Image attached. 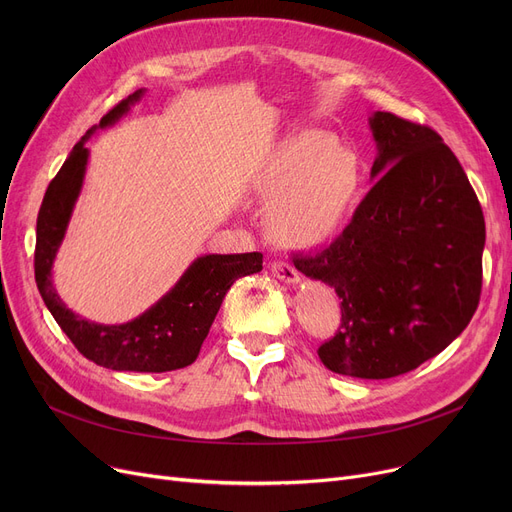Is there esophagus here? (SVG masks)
<instances>
[{
	"label": "esophagus",
	"mask_w": 512,
	"mask_h": 512,
	"mask_svg": "<svg viewBox=\"0 0 512 512\" xmlns=\"http://www.w3.org/2000/svg\"><path fill=\"white\" fill-rule=\"evenodd\" d=\"M270 267H272V274L282 282H288V284H299L301 282L299 272L294 270V265H290L286 261H272Z\"/></svg>",
	"instance_id": "1"
}]
</instances>
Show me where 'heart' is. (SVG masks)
<instances>
[{
	"instance_id": "b5f03b06",
	"label": "heart",
	"mask_w": 512,
	"mask_h": 512,
	"mask_svg": "<svg viewBox=\"0 0 512 512\" xmlns=\"http://www.w3.org/2000/svg\"><path fill=\"white\" fill-rule=\"evenodd\" d=\"M357 191L355 155L324 130H305L284 141L259 178V193L274 201L272 232L294 247H313L334 234Z\"/></svg>"
}]
</instances>
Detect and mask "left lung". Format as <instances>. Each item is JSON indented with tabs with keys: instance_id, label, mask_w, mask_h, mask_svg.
I'll return each mask as SVG.
<instances>
[{
	"instance_id": "left-lung-1",
	"label": "left lung",
	"mask_w": 512,
	"mask_h": 512,
	"mask_svg": "<svg viewBox=\"0 0 512 512\" xmlns=\"http://www.w3.org/2000/svg\"><path fill=\"white\" fill-rule=\"evenodd\" d=\"M375 182L353 222L294 267L340 297L338 334L319 346L330 371L388 380L436 357L471 321L481 294L486 222L456 155L429 126L369 118Z\"/></svg>"
}]
</instances>
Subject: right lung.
I'll return each mask as SVG.
<instances>
[{"label":"right lung","instance_id":"1","mask_svg":"<svg viewBox=\"0 0 512 512\" xmlns=\"http://www.w3.org/2000/svg\"><path fill=\"white\" fill-rule=\"evenodd\" d=\"M141 97L143 89L134 91L114 110L107 112L97 126L87 130L85 137L70 151L56 178L49 182L37 218L35 280L47 309L80 355L114 371L164 373L182 369L197 359L226 292L238 278L261 272L263 255L240 253L197 257L172 290L126 324H95L66 307L53 286L51 267L66 236L80 188H83L89 161L85 143L91 139L95 128L118 122L128 114L130 105Z\"/></svg>","mask_w":512,"mask_h":512}]
</instances>
